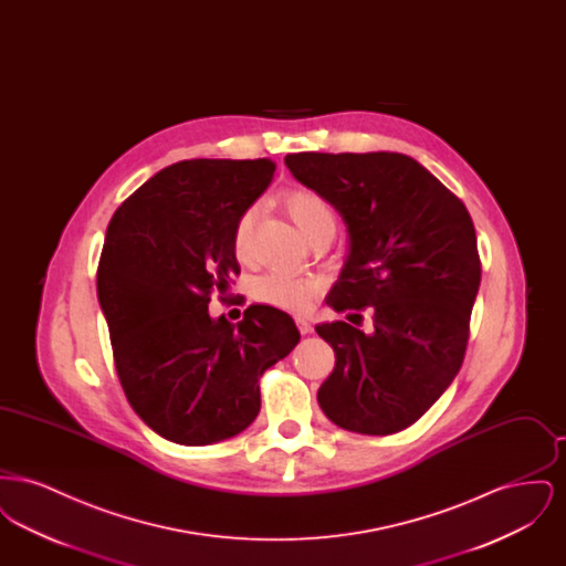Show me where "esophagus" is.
I'll return each mask as SVG.
<instances>
[{"label":"esophagus","mask_w":566,"mask_h":566,"mask_svg":"<svg viewBox=\"0 0 566 566\" xmlns=\"http://www.w3.org/2000/svg\"><path fill=\"white\" fill-rule=\"evenodd\" d=\"M296 326H298V331H301V335H310L312 331H314V326H312V323L307 321V318H296Z\"/></svg>","instance_id":"1"}]
</instances>
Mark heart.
Wrapping results in <instances>:
<instances>
[{"mask_svg":"<svg viewBox=\"0 0 566 566\" xmlns=\"http://www.w3.org/2000/svg\"><path fill=\"white\" fill-rule=\"evenodd\" d=\"M284 208L295 220L301 233L312 240L323 231H333L337 227V214L328 199L312 189H293L284 195ZM254 224V210H245L233 229V250L238 259H248L250 254V233ZM323 293V280L316 275L270 271L254 280L252 295L256 301L284 310V312H307L314 301Z\"/></svg>","mask_w":566,"mask_h":566,"instance_id":"b5f03b06","label":"heart"}]
</instances>
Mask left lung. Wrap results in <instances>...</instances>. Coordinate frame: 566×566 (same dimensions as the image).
Instances as JSON below:
<instances>
[{
    "label": "left lung",
    "mask_w": 566,
    "mask_h": 566,
    "mask_svg": "<svg viewBox=\"0 0 566 566\" xmlns=\"http://www.w3.org/2000/svg\"><path fill=\"white\" fill-rule=\"evenodd\" d=\"M301 185L342 214L350 254L326 305L349 323L318 324L335 369L318 403L337 427L392 434L413 424L462 365L482 280L478 238L464 203L431 171L399 153L286 155Z\"/></svg>",
    "instance_id": "8db88e82"
}]
</instances>
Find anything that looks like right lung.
<instances>
[{"label": "right lung", "instance_id": "add662e5", "mask_svg": "<svg viewBox=\"0 0 566 566\" xmlns=\"http://www.w3.org/2000/svg\"><path fill=\"white\" fill-rule=\"evenodd\" d=\"M273 171L270 159L176 163L109 220L97 296L116 374L135 413L174 443L208 446L248 429L261 409L259 379L301 339L271 305H250L238 324L208 312L212 293L240 273L233 229Z\"/></svg>", "mask_w": 566, "mask_h": 566}]
</instances>
